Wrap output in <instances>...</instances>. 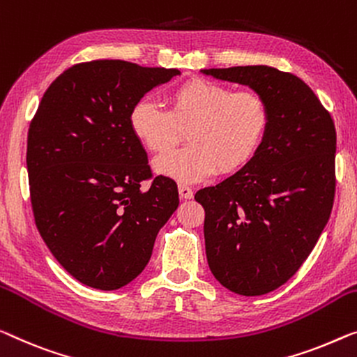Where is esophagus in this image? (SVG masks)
I'll return each mask as SVG.
<instances>
[{
  "label": "esophagus",
  "instance_id": "obj_1",
  "mask_svg": "<svg viewBox=\"0 0 357 357\" xmlns=\"http://www.w3.org/2000/svg\"><path fill=\"white\" fill-rule=\"evenodd\" d=\"M178 188H179V197H181V199H192V197H194V190H192V188H189L188 184L181 183Z\"/></svg>",
  "mask_w": 357,
  "mask_h": 357
}]
</instances>
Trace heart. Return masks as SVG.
<instances>
[{"mask_svg": "<svg viewBox=\"0 0 357 357\" xmlns=\"http://www.w3.org/2000/svg\"><path fill=\"white\" fill-rule=\"evenodd\" d=\"M269 107L255 91H236L206 79H190L168 96V110L141 99L130 126L147 151L165 152L183 137L189 144L153 162L158 173L195 183L218 172L242 168L261 146L269 128Z\"/></svg>", "mask_w": 357, "mask_h": 357, "instance_id": "obj_1", "label": "heart"}]
</instances>
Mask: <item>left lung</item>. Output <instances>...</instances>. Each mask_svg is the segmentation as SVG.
Segmentation results:
<instances>
[{"instance_id":"1","label":"left lung","mask_w":357,"mask_h":357,"mask_svg":"<svg viewBox=\"0 0 357 357\" xmlns=\"http://www.w3.org/2000/svg\"><path fill=\"white\" fill-rule=\"evenodd\" d=\"M247 84L269 107V128L243 168L195 200L205 210L213 275L234 294L258 296L284 285L321 237L335 197L337 131L312 89L268 66L205 68Z\"/></svg>"}]
</instances>
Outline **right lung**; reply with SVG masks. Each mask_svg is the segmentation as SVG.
<instances>
[{"mask_svg": "<svg viewBox=\"0 0 357 357\" xmlns=\"http://www.w3.org/2000/svg\"><path fill=\"white\" fill-rule=\"evenodd\" d=\"M179 73L126 61L82 62L43 94L26 139L35 225L62 268L84 285L116 290L136 279L178 208L176 183L152 176L130 114ZM144 180L151 181L147 190Z\"/></svg>", "mask_w": 357, "mask_h": 357, "instance_id": "1", "label": "right lung"}]
</instances>
